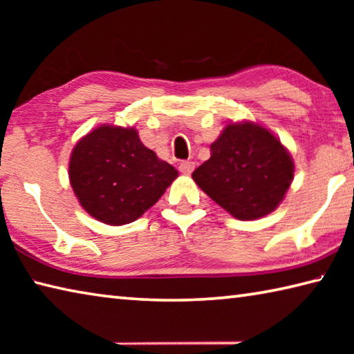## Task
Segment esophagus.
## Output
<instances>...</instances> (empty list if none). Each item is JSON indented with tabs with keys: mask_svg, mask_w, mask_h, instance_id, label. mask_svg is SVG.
<instances>
[{
	"mask_svg": "<svg viewBox=\"0 0 354 354\" xmlns=\"http://www.w3.org/2000/svg\"><path fill=\"white\" fill-rule=\"evenodd\" d=\"M194 170H195V162H192V160H183V162L179 164V171H181L183 175H190Z\"/></svg>",
	"mask_w": 354,
	"mask_h": 354,
	"instance_id": "esophagus-1",
	"label": "esophagus"
}]
</instances>
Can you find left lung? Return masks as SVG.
Returning a JSON list of instances; mask_svg holds the SVG:
<instances>
[{"instance_id": "1", "label": "left lung", "mask_w": 354, "mask_h": 354, "mask_svg": "<svg viewBox=\"0 0 354 354\" xmlns=\"http://www.w3.org/2000/svg\"><path fill=\"white\" fill-rule=\"evenodd\" d=\"M192 178L232 217L256 220L283 201L293 179V160L268 129L251 122L230 123Z\"/></svg>"}]
</instances>
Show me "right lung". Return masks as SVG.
<instances>
[{
    "mask_svg": "<svg viewBox=\"0 0 354 354\" xmlns=\"http://www.w3.org/2000/svg\"><path fill=\"white\" fill-rule=\"evenodd\" d=\"M68 176L81 206L93 218L120 226L148 211L178 171L143 145L134 128L104 124L76 143Z\"/></svg>",
    "mask_w": 354,
    "mask_h": 354,
    "instance_id": "obj_1",
    "label": "right lung"
}]
</instances>
